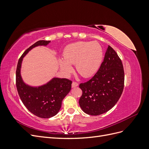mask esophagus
<instances>
[{
  "label": "esophagus",
  "mask_w": 149,
  "mask_h": 149,
  "mask_svg": "<svg viewBox=\"0 0 149 149\" xmlns=\"http://www.w3.org/2000/svg\"><path fill=\"white\" fill-rule=\"evenodd\" d=\"M78 86V83H76V82H73V83H72V84H71V86H72V88L77 87Z\"/></svg>",
  "instance_id": "34e87169"
}]
</instances>
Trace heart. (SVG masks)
I'll use <instances>...</instances> for the list:
<instances>
[{
	"instance_id": "1",
	"label": "heart",
	"mask_w": 149,
	"mask_h": 149,
	"mask_svg": "<svg viewBox=\"0 0 149 149\" xmlns=\"http://www.w3.org/2000/svg\"><path fill=\"white\" fill-rule=\"evenodd\" d=\"M63 59L59 60L63 73L71 74L75 65L78 73L84 78L91 77L100 67L103 58L101 45L96 42H78L68 45L63 53Z\"/></svg>"
}]
</instances>
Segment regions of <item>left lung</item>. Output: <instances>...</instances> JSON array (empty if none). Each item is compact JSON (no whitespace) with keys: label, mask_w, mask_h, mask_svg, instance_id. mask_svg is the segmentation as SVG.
Returning <instances> with one entry per match:
<instances>
[{"label":"left lung","mask_w":149,"mask_h":149,"mask_svg":"<svg viewBox=\"0 0 149 149\" xmlns=\"http://www.w3.org/2000/svg\"><path fill=\"white\" fill-rule=\"evenodd\" d=\"M124 84L123 63L114 49L109 45L96 74L88 81L79 84L83 91L79 100L81 108L91 116L105 113L119 100Z\"/></svg>","instance_id":"obj_1"}]
</instances>
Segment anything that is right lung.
I'll use <instances>...</instances> for the list:
<instances>
[{
    "mask_svg": "<svg viewBox=\"0 0 149 149\" xmlns=\"http://www.w3.org/2000/svg\"><path fill=\"white\" fill-rule=\"evenodd\" d=\"M50 42L39 40L26 49L18 61L16 70L17 89L22 102L30 112L41 118H50L57 114L63 100L70 91L72 84L68 79L55 77L46 84L32 86L26 84L22 79V63L26 54L33 48L46 47Z\"/></svg>",
    "mask_w": 149,
    "mask_h": 149,
    "instance_id": "1",
    "label": "right lung"
}]
</instances>
